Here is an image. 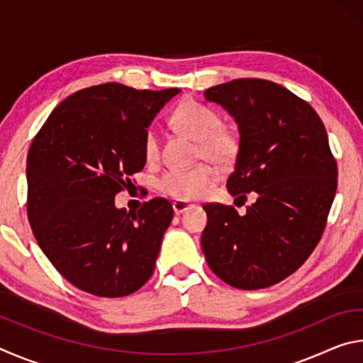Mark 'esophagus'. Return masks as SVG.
Wrapping results in <instances>:
<instances>
[{
    "instance_id": "1",
    "label": "esophagus",
    "mask_w": 363,
    "mask_h": 363,
    "mask_svg": "<svg viewBox=\"0 0 363 363\" xmlns=\"http://www.w3.org/2000/svg\"><path fill=\"white\" fill-rule=\"evenodd\" d=\"M194 205L189 203V201H184V200H177L173 203V210H174V214H182L184 211H187L189 208H192Z\"/></svg>"
}]
</instances>
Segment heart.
<instances>
[{"label":"heart","instance_id":"heart-1","mask_svg":"<svg viewBox=\"0 0 363 363\" xmlns=\"http://www.w3.org/2000/svg\"><path fill=\"white\" fill-rule=\"evenodd\" d=\"M171 123L177 131L186 134L199 145L201 157L216 164H227L235 158L238 140L233 133L223 126L220 116L213 108L199 102L186 101L171 115ZM160 140L155 130H149L144 138V155L149 162L158 158ZM216 179V171L201 164L187 171H168L160 179V190L177 200L200 199Z\"/></svg>","mask_w":363,"mask_h":363}]
</instances>
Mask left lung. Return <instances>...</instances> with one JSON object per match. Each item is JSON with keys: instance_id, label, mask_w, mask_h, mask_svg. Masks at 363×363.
Listing matches in <instances>:
<instances>
[{"instance_id": "8db88e82", "label": "left lung", "mask_w": 363, "mask_h": 363, "mask_svg": "<svg viewBox=\"0 0 363 363\" xmlns=\"http://www.w3.org/2000/svg\"><path fill=\"white\" fill-rule=\"evenodd\" d=\"M237 123L238 152L227 179L230 195L256 194L240 216L205 205L206 262L240 290L275 285L317 247L336 194V162L322 120L309 104L267 79L242 78L205 91Z\"/></svg>"}]
</instances>
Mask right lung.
<instances>
[{"mask_svg": "<svg viewBox=\"0 0 363 363\" xmlns=\"http://www.w3.org/2000/svg\"><path fill=\"white\" fill-rule=\"evenodd\" d=\"M179 93L120 83L86 88L60 102L33 139L30 225L43 253L79 290L121 298L152 277L173 206L153 199L131 213L115 206V195L144 168L145 133Z\"/></svg>", "mask_w": 363, "mask_h": 363, "instance_id": "right-lung-1", "label": "right lung"}]
</instances>
